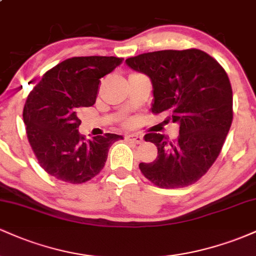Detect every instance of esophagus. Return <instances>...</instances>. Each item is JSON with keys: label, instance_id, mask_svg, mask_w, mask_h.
<instances>
[{"label": "esophagus", "instance_id": "obj_1", "mask_svg": "<svg viewBox=\"0 0 256 256\" xmlns=\"http://www.w3.org/2000/svg\"><path fill=\"white\" fill-rule=\"evenodd\" d=\"M126 140H131V142L137 143V144H140V143H142L143 137L140 136V134H128V136H126Z\"/></svg>", "mask_w": 256, "mask_h": 256}]
</instances>
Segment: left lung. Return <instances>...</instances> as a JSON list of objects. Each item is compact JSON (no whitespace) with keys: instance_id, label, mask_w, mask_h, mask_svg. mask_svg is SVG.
Returning <instances> with one entry per match:
<instances>
[{"instance_id":"1","label":"left lung","mask_w":256,"mask_h":256,"mask_svg":"<svg viewBox=\"0 0 256 256\" xmlns=\"http://www.w3.org/2000/svg\"><path fill=\"white\" fill-rule=\"evenodd\" d=\"M125 62L150 78L152 113L168 114L167 122L179 125L174 140L146 134V142L158 146V158L140 162V172L164 189L196 183L216 160L231 128L232 89L224 68L198 49L146 52Z\"/></svg>"}]
</instances>
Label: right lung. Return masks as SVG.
<instances>
[{
  "instance_id": "add662e5",
  "label": "right lung",
  "mask_w": 256,
  "mask_h": 256,
  "mask_svg": "<svg viewBox=\"0 0 256 256\" xmlns=\"http://www.w3.org/2000/svg\"><path fill=\"white\" fill-rule=\"evenodd\" d=\"M124 58L78 56L43 76L28 96L22 112L26 134L38 162L48 174L72 184L90 180L104 168L116 134L85 140L78 132L79 113L96 101L100 79Z\"/></svg>"
}]
</instances>
